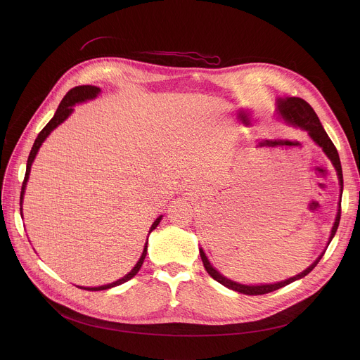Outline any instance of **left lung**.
<instances>
[{
    "label": "left lung",
    "mask_w": 360,
    "mask_h": 360,
    "mask_svg": "<svg viewBox=\"0 0 360 360\" xmlns=\"http://www.w3.org/2000/svg\"><path fill=\"white\" fill-rule=\"evenodd\" d=\"M278 111H279V115L289 124L295 125V127H299L304 131H307V134L311 135V138L323 149V152L328 155V158L332 161L336 172H338V176H339V184H340V196H342V191H343V174H342V165H340V160H339V153H338V149L336 146L333 145V142L330 141V138L328 136L326 131L323 129L316 112L314 111V108L307 104V102L302 98H297V96H290V98H279L278 99ZM340 214H342V208H340V203H339V210H338V215H336V221L333 224V228H332V233H330V238H329V243L330 240L333 239L336 231H338V226H339V221H340ZM199 253H200V259H202V264L205 266V269H207V272L217 281L219 282L221 285L226 286L228 289H232V290H236V292H240V293H245V295H265V293H269V292H274V290H278L303 276H306L309 272H312L315 269V266L319 264V261L322 259V256L325 255V252L321 253L319 258L307 268L306 271H303L302 274L293 276V278H289L283 282H278V283H274V285H259V286H248V285H240V283H236L231 279H226L225 276H222L208 261L207 256H205L203 250L199 249Z\"/></svg>",
    "instance_id": "8db88e82"
}]
</instances>
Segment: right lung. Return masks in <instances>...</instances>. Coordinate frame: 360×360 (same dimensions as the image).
Wrapping results in <instances>:
<instances>
[{
	"label": "right lung",
	"instance_id": "add662e5",
	"mask_svg": "<svg viewBox=\"0 0 360 360\" xmlns=\"http://www.w3.org/2000/svg\"><path fill=\"white\" fill-rule=\"evenodd\" d=\"M99 91H101V89H99L98 86H92V85H79V86H75V88L70 89V91L65 94V96L63 98V101H61V104H60V107H58L56 115H54L53 118H51V121L42 128V131L38 134V136H37V139H35V142H34V145H32V148H31V152H30V155H28V161H27L25 176H24L22 186H21L20 205H22V198H24V192H25V185H27V181H28V175H30V171H31V165H32V162H34V158H35V155H37V152H38L39 146H41L42 142L45 141V138L51 134V131L56 129L61 122H64V121L70 117V114L74 111L72 107H74L75 104H78V102H82V101H86V99L95 98V96L99 94ZM20 211H21V214H22V208H20ZM161 219H162V217L157 218V221L152 224V226H150V229H149V233L158 226V224L161 222ZM146 249H148V239H146V243H145V248H143V250H142V255H141L139 261L136 262V265L134 266V269H132L128 275H125L124 278H121V279H118L117 282H112V283H110V285L98 286V288H81V289H85V290H105V289L118 286V285H121V283H124V282L132 279V278L138 274V271L141 269V266H142V264H143V259H145V256H146ZM78 288H79V286H78Z\"/></svg>",
	"mask_w": 360,
	"mask_h": 360
}]
</instances>
